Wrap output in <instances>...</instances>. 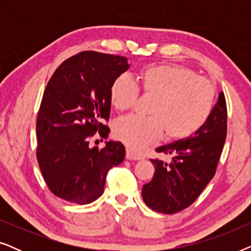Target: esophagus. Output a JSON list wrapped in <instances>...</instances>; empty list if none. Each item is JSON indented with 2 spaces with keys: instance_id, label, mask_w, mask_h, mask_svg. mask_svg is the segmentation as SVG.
Here are the masks:
<instances>
[{
  "instance_id": "1",
  "label": "esophagus",
  "mask_w": 251,
  "mask_h": 251,
  "mask_svg": "<svg viewBox=\"0 0 251 251\" xmlns=\"http://www.w3.org/2000/svg\"><path fill=\"white\" fill-rule=\"evenodd\" d=\"M126 157L128 160H142V159H144V155H143V154L136 152V151H133V150L129 149V147H128V149H126Z\"/></svg>"
}]
</instances>
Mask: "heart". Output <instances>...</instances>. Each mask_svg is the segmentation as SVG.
<instances>
[{
    "instance_id": "1",
    "label": "heart",
    "mask_w": 251,
    "mask_h": 251,
    "mask_svg": "<svg viewBox=\"0 0 251 251\" xmlns=\"http://www.w3.org/2000/svg\"><path fill=\"white\" fill-rule=\"evenodd\" d=\"M138 87L128 75H120L109 88V100L120 112L128 111L138 97H153L150 116L128 115L114 123V136L126 145L140 149L162 136L186 139L200 130L210 116L216 90L210 81L178 65H152L139 72Z\"/></svg>"
}]
</instances>
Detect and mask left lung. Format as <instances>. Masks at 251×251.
<instances>
[{
  "label": "left lung",
  "mask_w": 251,
  "mask_h": 251,
  "mask_svg": "<svg viewBox=\"0 0 251 251\" xmlns=\"http://www.w3.org/2000/svg\"><path fill=\"white\" fill-rule=\"evenodd\" d=\"M227 131L224 92L203 126L186 139L160 146L156 152L171 155L170 162L153 159L155 174L143 186V200L154 211L176 214L190 207L215 176Z\"/></svg>",
  "instance_id": "obj_1"
}]
</instances>
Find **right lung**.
Returning <instances> with one entry per match:
<instances>
[{
    "label": "right lung",
    "instance_id": "right-lung-1",
    "mask_svg": "<svg viewBox=\"0 0 251 251\" xmlns=\"http://www.w3.org/2000/svg\"><path fill=\"white\" fill-rule=\"evenodd\" d=\"M129 68L126 57L83 51L68 58L48 82L36 120V157L49 190L77 204L91 203L104 192L108 170L125 160L120 142L104 149L89 140L107 138L109 88Z\"/></svg>",
    "mask_w": 251,
    "mask_h": 251
}]
</instances>
